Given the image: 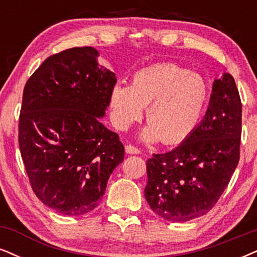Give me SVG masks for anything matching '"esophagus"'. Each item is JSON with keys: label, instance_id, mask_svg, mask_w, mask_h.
Masks as SVG:
<instances>
[{"label": "esophagus", "instance_id": "34e87169", "mask_svg": "<svg viewBox=\"0 0 257 257\" xmlns=\"http://www.w3.org/2000/svg\"><path fill=\"white\" fill-rule=\"evenodd\" d=\"M125 152L128 153V154H140V149L138 147H135V146L133 145H126L125 146Z\"/></svg>", "mask_w": 257, "mask_h": 257}]
</instances>
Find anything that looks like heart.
<instances>
[{
	"instance_id": "b5f03b06",
	"label": "heart",
	"mask_w": 257,
	"mask_h": 257,
	"mask_svg": "<svg viewBox=\"0 0 257 257\" xmlns=\"http://www.w3.org/2000/svg\"><path fill=\"white\" fill-rule=\"evenodd\" d=\"M209 96V83L200 73L175 64H160L138 71L132 85L117 82L112 86L110 115L113 125L125 131L142 117L147 106L145 141L175 145L196 131Z\"/></svg>"
}]
</instances>
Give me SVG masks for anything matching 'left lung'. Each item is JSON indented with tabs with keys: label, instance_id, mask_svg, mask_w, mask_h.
<instances>
[{
	"label": "left lung",
	"instance_id": "left-lung-1",
	"mask_svg": "<svg viewBox=\"0 0 257 257\" xmlns=\"http://www.w3.org/2000/svg\"><path fill=\"white\" fill-rule=\"evenodd\" d=\"M242 103L235 79L224 73L212 86L205 117L177 148L147 160L145 197L153 212L173 223L212 209L239 161Z\"/></svg>",
	"mask_w": 257,
	"mask_h": 257
}]
</instances>
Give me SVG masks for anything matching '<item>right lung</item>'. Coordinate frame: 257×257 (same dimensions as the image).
Listing matches in <instances>:
<instances>
[{
    "label": "right lung",
    "mask_w": 257,
    "mask_h": 257,
    "mask_svg": "<svg viewBox=\"0 0 257 257\" xmlns=\"http://www.w3.org/2000/svg\"><path fill=\"white\" fill-rule=\"evenodd\" d=\"M97 57L93 47L53 54L24 89L22 161L35 196L61 215H85L98 206L110 174L124 158L118 135L98 119L117 79Z\"/></svg>",
    "instance_id": "1"
}]
</instances>
